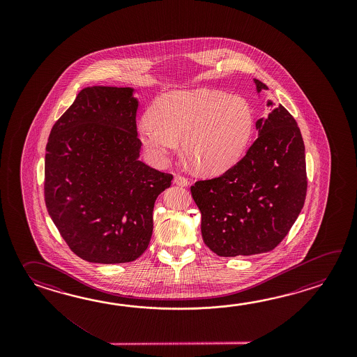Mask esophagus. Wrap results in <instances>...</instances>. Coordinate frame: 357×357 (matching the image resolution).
I'll return each mask as SVG.
<instances>
[{"label":"esophagus","instance_id":"34e87169","mask_svg":"<svg viewBox=\"0 0 357 357\" xmlns=\"http://www.w3.org/2000/svg\"><path fill=\"white\" fill-rule=\"evenodd\" d=\"M174 182H175L176 185H178V186H182V188H185V186H188L189 185V181H188V178H185L183 176L176 175L175 178H174Z\"/></svg>","mask_w":357,"mask_h":357}]
</instances>
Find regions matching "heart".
<instances>
[{
    "instance_id": "1",
    "label": "heart",
    "mask_w": 357,
    "mask_h": 357,
    "mask_svg": "<svg viewBox=\"0 0 357 357\" xmlns=\"http://www.w3.org/2000/svg\"><path fill=\"white\" fill-rule=\"evenodd\" d=\"M254 117L238 96L211 89L162 96L137 123V135L154 165L162 166L182 140L185 155L208 175L231 167L250 139Z\"/></svg>"
}]
</instances>
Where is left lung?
Listing matches in <instances>:
<instances>
[{
  "instance_id": "1",
  "label": "left lung",
  "mask_w": 357,
  "mask_h": 357,
  "mask_svg": "<svg viewBox=\"0 0 357 357\" xmlns=\"http://www.w3.org/2000/svg\"><path fill=\"white\" fill-rule=\"evenodd\" d=\"M254 83L258 93L268 91L258 79ZM255 126L258 137L243 158L220 177L191 186L204 243L220 257L273 250L305 203V145L295 119L280 105Z\"/></svg>"
}]
</instances>
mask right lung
<instances>
[{
    "instance_id": "right-lung-1",
    "label": "right lung",
    "mask_w": 357,
    "mask_h": 357,
    "mask_svg": "<svg viewBox=\"0 0 357 357\" xmlns=\"http://www.w3.org/2000/svg\"><path fill=\"white\" fill-rule=\"evenodd\" d=\"M134 93L84 88L47 143V211L68 248L91 263H129L146 250L155 199L174 178L139 160Z\"/></svg>"
}]
</instances>
